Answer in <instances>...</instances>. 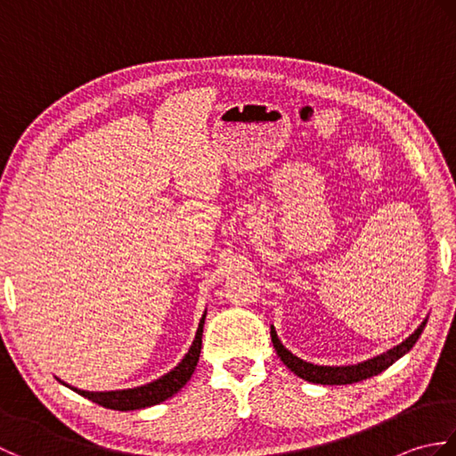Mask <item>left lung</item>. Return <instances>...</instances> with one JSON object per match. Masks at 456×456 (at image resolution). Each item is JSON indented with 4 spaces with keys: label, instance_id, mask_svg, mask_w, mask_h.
Wrapping results in <instances>:
<instances>
[{
    "label": "left lung",
    "instance_id": "1",
    "mask_svg": "<svg viewBox=\"0 0 456 456\" xmlns=\"http://www.w3.org/2000/svg\"><path fill=\"white\" fill-rule=\"evenodd\" d=\"M425 325H428V317H425L423 322H421V325L415 329V331L408 338H405V341H402L400 345L388 348V351L382 353V354H376L372 358H368V361H362V362H358V364H345V366L314 364V362L304 361V358L296 356L294 353L288 351V348L282 345V341H280L274 327H270V337H273V345L276 348L278 356L282 358V362L296 376L304 378V380L314 382V384L343 386V384L361 382V380H366V378L384 372L386 368L392 366L395 361H398V358H402L405 353L411 351V346L418 343L419 335L423 333Z\"/></svg>",
    "mask_w": 456,
    "mask_h": 456
}]
</instances>
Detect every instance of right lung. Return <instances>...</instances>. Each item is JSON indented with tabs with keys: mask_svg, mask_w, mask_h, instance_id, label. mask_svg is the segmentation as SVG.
I'll return each instance as SVG.
<instances>
[{
	"mask_svg": "<svg viewBox=\"0 0 456 456\" xmlns=\"http://www.w3.org/2000/svg\"><path fill=\"white\" fill-rule=\"evenodd\" d=\"M206 314H208V309L203 312V315L200 319L198 331H196V337H193L190 351L183 354L182 361L174 366L170 372L157 378V380L142 384V386H134V388L105 390V392L80 390V388H74V386L66 384L62 380H58V382L64 384L66 388L74 390L76 394L84 395V398L92 400L94 403H100V405H103V408L118 410V411H133V410L151 408V405H157L164 400H168L174 394H178L183 386H186L193 370H196L198 361H200V351H201V335H203V323H206Z\"/></svg>",
	"mask_w": 456,
	"mask_h": 456,
	"instance_id": "obj_1",
	"label": "right lung"
}]
</instances>
